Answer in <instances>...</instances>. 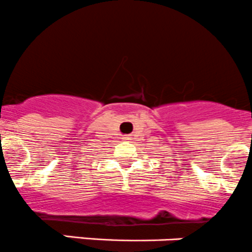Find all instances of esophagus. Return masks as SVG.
Instances as JSON below:
<instances>
[{"label": "esophagus", "mask_w": 252, "mask_h": 252, "mask_svg": "<svg viewBox=\"0 0 252 252\" xmlns=\"http://www.w3.org/2000/svg\"><path fill=\"white\" fill-rule=\"evenodd\" d=\"M124 140H131V135H126L124 136Z\"/></svg>", "instance_id": "obj_1"}]
</instances>
